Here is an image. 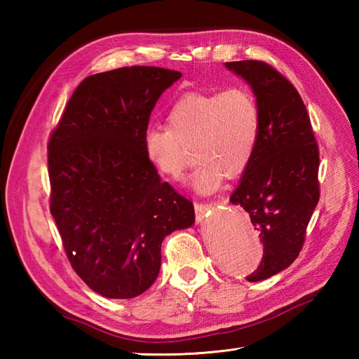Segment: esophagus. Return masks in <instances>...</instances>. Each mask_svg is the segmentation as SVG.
<instances>
[{"mask_svg": "<svg viewBox=\"0 0 359 359\" xmlns=\"http://www.w3.org/2000/svg\"><path fill=\"white\" fill-rule=\"evenodd\" d=\"M194 210H196L197 220H201L212 210V205L211 203H199V202H196L194 203Z\"/></svg>", "mask_w": 359, "mask_h": 359, "instance_id": "obj_1", "label": "esophagus"}]
</instances>
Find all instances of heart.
<instances>
[{
    "instance_id": "heart-1",
    "label": "heart",
    "mask_w": 359,
    "mask_h": 359,
    "mask_svg": "<svg viewBox=\"0 0 359 359\" xmlns=\"http://www.w3.org/2000/svg\"><path fill=\"white\" fill-rule=\"evenodd\" d=\"M168 128H149L143 134V152L160 175L179 179L194 148L199 162L188 184L210 194L224 175L236 177L253 158L262 128L255 94L242 86L180 97L168 112Z\"/></svg>"
}]
</instances>
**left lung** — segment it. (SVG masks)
Instances as JSON below:
<instances>
[{"label":"left lung","instance_id":"obj_1","mask_svg":"<svg viewBox=\"0 0 359 359\" xmlns=\"http://www.w3.org/2000/svg\"><path fill=\"white\" fill-rule=\"evenodd\" d=\"M253 89L262 128L253 158L230 197L261 236V265L247 278L259 282L285 270L299 256L319 201V149L307 108L296 88L257 60L225 63Z\"/></svg>","mask_w":359,"mask_h":359}]
</instances>
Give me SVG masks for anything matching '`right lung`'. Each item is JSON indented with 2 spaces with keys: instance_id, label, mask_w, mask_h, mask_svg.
<instances>
[{
  "instance_id": "add662e5",
  "label": "right lung",
  "mask_w": 359,
  "mask_h": 359,
  "mask_svg": "<svg viewBox=\"0 0 359 359\" xmlns=\"http://www.w3.org/2000/svg\"><path fill=\"white\" fill-rule=\"evenodd\" d=\"M182 74L120 67L83 80L48 144L50 215L86 285L131 299L154 284L168 234L194 224V207L144 157L158 97Z\"/></svg>"
}]
</instances>
